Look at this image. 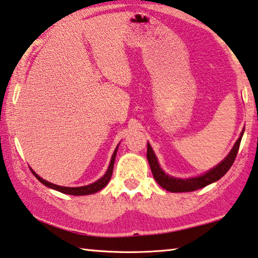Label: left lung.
I'll return each instance as SVG.
<instances>
[{"label":"left lung","instance_id":"obj_1","mask_svg":"<svg viewBox=\"0 0 258 258\" xmlns=\"http://www.w3.org/2000/svg\"><path fill=\"white\" fill-rule=\"evenodd\" d=\"M244 130H242L241 135L238 141L235 142L233 149L231 150L229 155L223 160V161L218 164V166L215 167L212 170L206 172L205 175L194 177V178H187V179H180V178H174V177H170L166 175L163 170L159 166V162L155 157L153 150L150 144H147V153L146 157L149 160L152 174H153L154 179L157 180V183L160 186L163 187L164 189L170 192H192L196 191V189H199L207 186V185L214 183L218 179H221L223 176H224L229 169L232 167L234 160L236 158V154H238L240 143H241V138L243 135Z\"/></svg>","mask_w":258,"mask_h":258}]
</instances>
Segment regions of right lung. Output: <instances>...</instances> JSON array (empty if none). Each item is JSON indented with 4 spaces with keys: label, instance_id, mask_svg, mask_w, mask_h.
Segmentation results:
<instances>
[{
    "label": "right lung",
    "instance_id": "obj_1",
    "mask_svg": "<svg viewBox=\"0 0 258 258\" xmlns=\"http://www.w3.org/2000/svg\"><path fill=\"white\" fill-rule=\"evenodd\" d=\"M119 147V146H117ZM117 147L114 151V153L112 155V159H111V163H109V167L107 169L106 174H105L101 178H99L95 183H92L90 185H87V186H81V187H65V186H59V185L56 184H52V183H49V181L44 180L43 178H41V177L35 174L32 169V174L36 177L37 179H39L42 184H44L45 186H48L50 188H53L56 189V191H59L61 193H65V194H71V196H87V194H92V193H96L100 191L101 188L105 187L107 185V183L111 179L112 174H113V167H114V161H115V157H116V152H117Z\"/></svg>",
    "mask_w": 258,
    "mask_h": 258
}]
</instances>
